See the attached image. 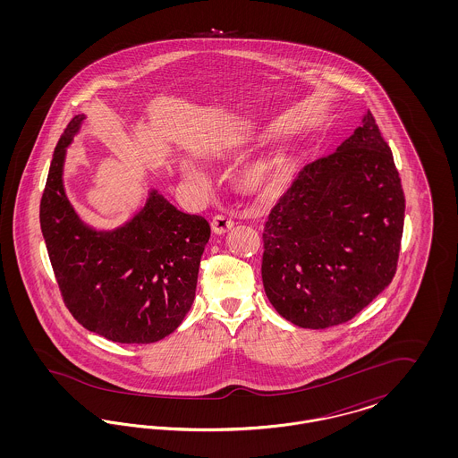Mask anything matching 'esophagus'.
<instances>
[{
	"label": "esophagus",
	"instance_id": "esophagus-1",
	"mask_svg": "<svg viewBox=\"0 0 458 458\" xmlns=\"http://www.w3.org/2000/svg\"><path fill=\"white\" fill-rule=\"evenodd\" d=\"M233 226H235V221L228 216H223V215H218L211 219V228L216 235H226Z\"/></svg>",
	"mask_w": 458,
	"mask_h": 458
}]
</instances>
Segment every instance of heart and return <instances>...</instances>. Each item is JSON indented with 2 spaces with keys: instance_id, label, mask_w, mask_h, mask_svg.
<instances>
[{
  "instance_id": "1",
  "label": "heart",
  "mask_w": 458,
  "mask_h": 458,
  "mask_svg": "<svg viewBox=\"0 0 458 458\" xmlns=\"http://www.w3.org/2000/svg\"><path fill=\"white\" fill-rule=\"evenodd\" d=\"M239 148V144L223 142L219 146H215L211 149V154L216 157H226V156L237 153ZM180 172L185 178H189L192 182H200L204 178L202 170L191 159L180 161ZM286 174H288V159L284 154H264V156L250 159L249 163H245L240 168L239 174H237V185L245 196H269L282 185Z\"/></svg>"
}]
</instances>
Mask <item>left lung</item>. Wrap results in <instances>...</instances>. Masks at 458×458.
Here are the masks:
<instances>
[{
  "instance_id": "1",
  "label": "left lung",
  "mask_w": 458,
  "mask_h": 458,
  "mask_svg": "<svg viewBox=\"0 0 458 458\" xmlns=\"http://www.w3.org/2000/svg\"><path fill=\"white\" fill-rule=\"evenodd\" d=\"M405 197L374 116L307 165L264 226L262 284L286 321L347 323L392 284Z\"/></svg>"
}]
</instances>
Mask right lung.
Listing matches in <instances>:
<instances>
[{
  "label": "right lung",
  "mask_w": 458,
  "mask_h": 458,
  "mask_svg": "<svg viewBox=\"0 0 458 458\" xmlns=\"http://www.w3.org/2000/svg\"><path fill=\"white\" fill-rule=\"evenodd\" d=\"M62 135L41 199V232L64 301L82 327L116 344H154L182 325L196 297L211 226L149 189L123 225L98 230L77 215L64 183L66 149L84 125Z\"/></svg>",
  "instance_id": "right-lung-1"
}]
</instances>
